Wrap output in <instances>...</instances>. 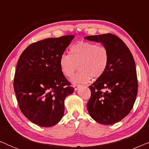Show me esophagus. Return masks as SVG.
<instances>
[{
	"label": "esophagus",
	"mask_w": 149,
	"mask_h": 149,
	"mask_svg": "<svg viewBox=\"0 0 149 149\" xmlns=\"http://www.w3.org/2000/svg\"><path fill=\"white\" fill-rule=\"evenodd\" d=\"M79 86H81V85H79V84H74V85H73V87H74V90L77 91V89H78Z\"/></svg>",
	"instance_id": "34e87169"
}]
</instances>
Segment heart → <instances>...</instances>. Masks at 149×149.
I'll list each match as a JSON object with an SVG mask.
<instances>
[{"mask_svg": "<svg viewBox=\"0 0 149 149\" xmlns=\"http://www.w3.org/2000/svg\"><path fill=\"white\" fill-rule=\"evenodd\" d=\"M70 52L61 55L59 63L62 74L67 77L72 76L78 66L79 70L73 77V83H86L91 77L97 79L107 70L109 52L104 45L82 41L71 47Z\"/></svg>", "mask_w": 149, "mask_h": 149, "instance_id": "obj_1", "label": "heart"}]
</instances>
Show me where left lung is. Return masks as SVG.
Returning <instances> with one entry per match:
<instances>
[{
	"label": "left lung",
	"instance_id": "1",
	"mask_svg": "<svg viewBox=\"0 0 149 149\" xmlns=\"http://www.w3.org/2000/svg\"><path fill=\"white\" fill-rule=\"evenodd\" d=\"M85 39L100 42L109 52L105 72L89 86L91 97L87 107L95 121L112 125L130 113L138 93L135 62L129 48L113 34L85 36Z\"/></svg>",
	"mask_w": 149,
	"mask_h": 149
}]
</instances>
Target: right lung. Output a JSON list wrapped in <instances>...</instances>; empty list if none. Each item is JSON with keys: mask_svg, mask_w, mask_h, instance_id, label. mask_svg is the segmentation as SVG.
<instances>
[{"mask_svg": "<svg viewBox=\"0 0 149 149\" xmlns=\"http://www.w3.org/2000/svg\"><path fill=\"white\" fill-rule=\"evenodd\" d=\"M74 37L33 42L18 60L13 81L16 98L23 115L36 125L51 127L63 117L64 100L74 88L62 74L59 62Z\"/></svg>", "mask_w": 149, "mask_h": 149, "instance_id": "add662e5", "label": "right lung"}]
</instances>
